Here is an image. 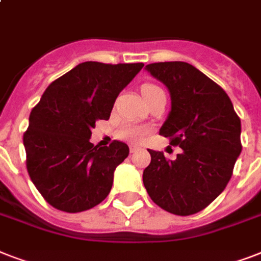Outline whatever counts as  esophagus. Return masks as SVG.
I'll list each match as a JSON object with an SVG mask.
<instances>
[{"instance_id": "34e87169", "label": "esophagus", "mask_w": 261, "mask_h": 261, "mask_svg": "<svg viewBox=\"0 0 261 261\" xmlns=\"http://www.w3.org/2000/svg\"><path fill=\"white\" fill-rule=\"evenodd\" d=\"M142 147L138 146V145H130V153H137L138 150H141Z\"/></svg>"}]
</instances>
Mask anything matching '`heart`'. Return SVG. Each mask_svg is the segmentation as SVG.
<instances>
[{
    "label": "heart",
    "mask_w": 261,
    "mask_h": 261,
    "mask_svg": "<svg viewBox=\"0 0 261 261\" xmlns=\"http://www.w3.org/2000/svg\"><path fill=\"white\" fill-rule=\"evenodd\" d=\"M153 92H164L163 89L157 85H151V84H146L142 87V94L153 93ZM118 135L122 139L130 141V142H139L142 141L147 135V128L143 126H138V124H124L119 128Z\"/></svg>",
    "instance_id": "1"
}]
</instances>
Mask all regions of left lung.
Listing matches in <instances>:
<instances>
[{"label": "left lung", "mask_w": 261, "mask_h": 261, "mask_svg": "<svg viewBox=\"0 0 261 261\" xmlns=\"http://www.w3.org/2000/svg\"><path fill=\"white\" fill-rule=\"evenodd\" d=\"M151 77L169 90L171 111L160 135L181 147L176 160L149 149L143 184L151 200L176 215L196 214L230 180L241 153V120L222 88L187 62L150 63Z\"/></svg>", "instance_id": "obj_1"}]
</instances>
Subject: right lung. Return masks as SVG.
I'll list each match as a JSON object with an SVG mask.
<instances>
[{
	"label": "right lung",
	"mask_w": 261,
	"mask_h": 261,
	"mask_svg": "<svg viewBox=\"0 0 261 261\" xmlns=\"http://www.w3.org/2000/svg\"><path fill=\"white\" fill-rule=\"evenodd\" d=\"M143 63L84 62L55 80L30 115L22 142L27 169L42 196L66 213L97 206L114 172L130 153L126 143H90L97 120L110 119L115 100Z\"/></svg>",
	"instance_id": "right-lung-1"
}]
</instances>
